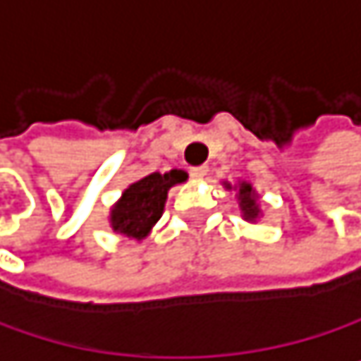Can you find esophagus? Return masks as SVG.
<instances>
[{
  "label": "esophagus",
  "mask_w": 361,
  "mask_h": 361,
  "mask_svg": "<svg viewBox=\"0 0 361 361\" xmlns=\"http://www.w3.org/2000/svg\"><path fill=\"white\" fill-rule=\"evenodd\" d=\"M207 174H209V168H207V166H197V168H191V170H189V176L195 178V180L204 178Z\"/></svg>",
  "instance_id": "obj_1"
}]
</instances>
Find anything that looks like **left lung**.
<instances>
[{"label":"left lung","instance_id":"left-lung-1","mask_svg":"<svg viewBox=\"0 0 361 361\" xmlns=\"http://www.w3.org/2000/svg\"><path fill=\"white\" fill-rule=\"evenodd\" d=\"M239 204H241V211H243L245 219H256L258 217V204H256V195H254L252 185L241 183V187H239Z\"/></svg>","mask_w":361,"mask_h":361}]
</instances>
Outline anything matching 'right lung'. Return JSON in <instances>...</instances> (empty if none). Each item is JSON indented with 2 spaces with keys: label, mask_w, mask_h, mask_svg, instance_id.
Returning a JSON list of instances; mask_svg holds the SVG:
<instances>
[{
  "label": "right lung",
  "mask_w": 361,
  "mask_h": 361,
  "mask_svg": "<svg viewBox=\"0 0 361 361\" xmlns=\"http://www.w3.org/2000/svg\"><path fill=\"white\" fill-rule=\"evenodd\" d=\"M185 178L183 170H172L168 174L154 172L133 183L111 209V228L131 239H144L164 213L170 187Z\"/></svg>",
  "instance_id": "obj_1"
}]
</instances>
